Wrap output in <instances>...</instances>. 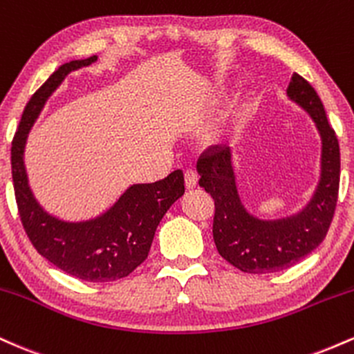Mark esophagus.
<instances>
[{"instance_id":"34e87169","label":"esophagus","mask_w":354,"mask_h":354,"mask_svg":"<svg viewBox=\"0 0 354 354\" xmlns=\"http://www.w3.org/2000/svg\"><path fill=\"white\" fill-rule=\"evenodd\" d=\"M198 185V174L193 171V169H186L185 171V186L188 189L194 188Z\"/></svg>"}]
</instances>
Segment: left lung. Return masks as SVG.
I'll return each instance as SVG.
<instances>
[{
	"label": "left lung",
	"instance_id": "obj_1",
	"mask_svg": "<svg viewBox=\"0 0 354 354\" xmlns=\"http://www.w3.org/2000/svg\"><path fill=\"white\" fill-rule=\"evenodd\" d=\"M315 121L321 138V169L311 200L286 218L261 219L243 205L231 148L208 149L198 160L200 186L214 200L213 238L218 253L245 273H276L316 250L330 230L339 189V145L318 93L295 73L286 89Z\"/></svg>",
	"mask_w": 354,
	"mask_h": 354
}]
</instances>
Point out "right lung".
Instances as JSON below:
<instances>
[{
    "label": "right lung",
    "instance_id": "obj_1",
    "mask_svg": "<svg viewBox=\"0 0 354 354\" xmlns=\"http://www.w3.org/2000/svg\"><path fill=\"white\" fill-rule=\"evenodd\" d=\"M96 59L89 56L61 64L31 96L11 145V171L19 216L36 251L75 278L103 283L124 278L148 258L161 218L185 193V178L176 169L165 180L131 185L104 213L84 221H66L39 205L24 166L28 135L64 78Z\"/></svg>",
    "mask_w": 354,
    "mask_h": 354
}]
</instances>
